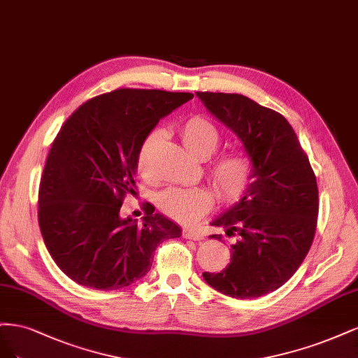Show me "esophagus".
Instances as JSON below:
<instances>
[{
	"label": "esophagus",
	"mask_w": 358,
	"mask_h": 358,
	"mask_svg": "<svg viewBox=\"0 0 358 358\" xmlns=\"http://www.w3.org/2000/svg\"><path fill=\"white\" fill-rule=\"evenodd\" d=\"M182 236L186 239H192V241H201L203 239V234L201 230H196V229H184L182 230Z\"/></svg>",
	"instance_id": "esophagus-1"
}]
</instances>
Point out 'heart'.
<instances>
[{
    "label": "heart",
    "instance_id": "b5f03b06",
    "mask_svg": "<svg viewBox=\"0 0 358 358\" xmlns=\"http://www.w3.org/2000/svg\"><path fill=\"white\" fill-rule=\"evenodd\" d=\"M162 135L160 129L152 131L144 138L138 150V171L147 180L155 177L152 156L155 147L162 140ZM180 136L184 147L201 159L208 157L220 143V134L215 124L202 116L190 117L184 123ZM252 171H255V162L244 148L229 150L218 155L210 164L211 181L223 201H235L245 192L251 182ZM157 205L168 217L182 224H192L211 208L213 196L208 190L201 187H169L159 194Z\"/></svg>",
    "mask_w": 358,
    "mask_h": 358
}]
</instances>
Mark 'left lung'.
Returning <instances> with one entry per match:
<instances>
[{
  "mask_svg": "<svg viewBox=\"0 0 358 358\" xmlns=\"http://www.w3.org/2000/svg\"><path fill=\"white\" fill-rule=\"evenodd\" d=\"M196 95L238 135L255 162L244 196L211 223L236 238L230 245V263L220 273L202 276L226 296L256 299L290 280L313 245L317 178L292 124L280 113L238 94Z\"/></svg>",
  "mask_w": 358,
  "mask_h": 358,
  "instance_id": "1",
  "label": "left lung"
}]
</instances>
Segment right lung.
I'll list each match as a JSON object with an SVG mask.
<instances>
[{
    "instance_id": "add662e5",
    "label": "right lung",
    "mask_w": 358,
    "mask_h": 358,
    "mask_svg": "<svg viewBox=\"0 0 358 358\" xmlns=\"http://www.w3.org/2000/svg\"><path fill=\"white\" fill-rule=\"evenodd\" d=\"M192 98L117 89L89 99L62 124L43 171L38 224L52 259L73 281L95 290L128 287L152 268L160 242L181 236L180 226L155 208L143 226L122 218L120 208L135 192L144 138Z\"/></svg>"
}]
</instances>
